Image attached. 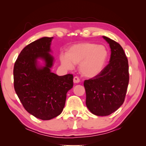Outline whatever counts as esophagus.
<instances>
[{"label":"esophagus","instance_id":"34e87169","mask_svg":"<svg viewBox=\"0 0 146 146\" xmlns=\"http://www.w3.org/2000/svg\"><path fill=\"white\" fill-rule=\"evenodd\" d=\"M73 82L75 83V84H77V83H79L80 82V79L78 78V77H77V76H75L73 78Z\"/></svg>","mask_w":146,"mask_h":146}]
</instances>
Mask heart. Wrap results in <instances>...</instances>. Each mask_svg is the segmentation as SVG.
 <instances>
[{"instance_id":"1","label":"heart","mask_w":146,"mask_h":146,"mask_svg":"<svg viewBox=\"0 0 146 146\" xmlns=\"http://www.w3.org/2000/svg\"><path fill=\"white\" fill-rule=\"evenodd\" d=\"M107 58L108 51L105 47L91 42L74 44L68 49L66 55L60 56L64 68L71 70L73 64H78L79 73L86 78L97 76L103 70Z\"/></svg>"}]
</instances>
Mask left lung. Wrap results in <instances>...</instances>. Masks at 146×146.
<instances>
[{
    "label": "left lung",
    "instance_id": "1",
    "mask_svg": "<svg viewBox=\"0 0 146 146\" xmlns=\"http://www.w3.org/2000/svg\"><path fill=\"white\" fill-rule=\"evenodd\" d=\"M102 37L110 47V62L97 76L84 82L86 106L97 116L110 115L122 105L129 84L128 61L122 46L107 36Z\"/></svg>",
    "mask_w": 146,
    "mask_h": 146
}]
</instances>
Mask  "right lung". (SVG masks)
<instances>
[{"mask_svg":"<svg viewBox=\"0 0 146 146\" xmlns=\"http://www.w3.org/2000/svg\"><path fill=\"white\" fill-rule=\"evenodd\" d=\"M53 38L42 37L26 46L19 54L13 69L14 88L24 108L43 120L60 114L66 94L73 86V75L58 76L51 72L55 61L50 54Z\"/></svg>","mask_w":146,"mask_h":146,"instance_id":"add662e5","label":"right lung"}]
</instances>
